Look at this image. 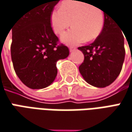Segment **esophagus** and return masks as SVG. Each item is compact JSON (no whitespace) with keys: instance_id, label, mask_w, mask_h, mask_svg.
I'll list each match as a JSON object with an SVG mask.
<instances>
[{"instance_id":"1","label":"esophagus","mask_w":132,"mask_h":132,"mask_svg":"<svg viewBox=\"0 0 132 132\" xmlns=\"http://www.w3.org/2000/svg\"><path fill=\"white\" fill-rule=\"evenodd\" d=\"M76 49L75 47H73V46H71L70 48H69V51H70V52H74L75 50Z\"/></svg>"}]
</instances>
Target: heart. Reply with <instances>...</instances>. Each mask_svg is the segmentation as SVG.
Masks as SVG:
<instances>
[{"instance_id": "1", "label": "heart", "mask_w": 132, "mask_h": 132, "mask_svg": "<svg viewBox=\"0 0 132 132\" xmlns=\"http://www.w3.org/2000/svg\"><path fill=\"white\" fill-rule=\"evenodd\" d=\"M50 20L56 34H61L72 23L73 28L62 35L61 40L68 45H77L100 35L105 16L102 9L88 1L66 0L60 3L59 9L52 12Z\"/></svg>"}]
</instances>
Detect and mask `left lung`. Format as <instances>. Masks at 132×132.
<instances>
[{
    "mask_svg": "<svg viewBox=\"0 0 132 132\" xmlns=\"http://www.w3.org/2000/svg\"><path fill=\"white\" fill-rule=\"evenodd\" d=\"M105 22L102 32L88 46L78 47L84 55L79 71L90 85L104 88L118 77L125 58L124 37L120 26L104 12Z\"/></svg>",
    "mask_w": 132,
    "mask_h": 132,
    "instance_id": "1",
    "label": "left lung"
}]
</instances>
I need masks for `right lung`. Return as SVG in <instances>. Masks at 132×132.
I'll return each mask as SVG.
<instances>
[{
  "label": "right lung",
  "instance_id": "obj_1",
  "mask_svg": "<svg viewBox=\"0 0 132 132\" xmlns=\"http://www.w3.org/2000/svg\"><path fill=\"white\" fill-rule=\"evenodd\" d=\"M60 0H40L22 14L12 27L11 56L14 71L22 83L32 89L46 88L57 74V60L69 55L51 26V13Z\"/></svg>",
  "mask_w": 132,
  "mask_h": 132
}]
</instances>
